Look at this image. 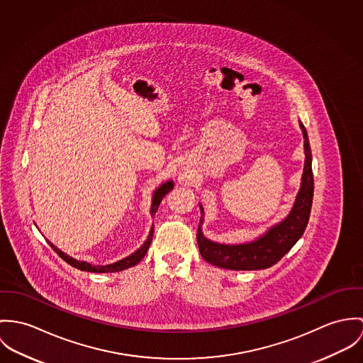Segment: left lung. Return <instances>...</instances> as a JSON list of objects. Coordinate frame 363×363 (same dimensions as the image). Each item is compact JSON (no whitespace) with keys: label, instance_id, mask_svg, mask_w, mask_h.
<instances>
[{"label":"left lung","instance_id":"1","mask_svg":"<svg viewBox=\"0 0 363 363\" xmlns=\"http://www.w3.org/2000/svg\"><path fill=\"white\" fill-rule=\"evenodd\" d=\"M305 138V168L302 175V185L296 196L295 204L289 216L279 225L267 231L262 238L242 245H220L208 241L201 234L203 207L198 228V245L201 257L210 264L228 270H260L276 264L282 256L303 235L309 221L312 201H313V171H312V152L308 132L301 122Z\"/></svg>","mask_w":363,"mask_h":363}]
</instances>
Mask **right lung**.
<instances>
[{"mask_svg":"<svg viewBox=\"0 0 363 363\" xmlns=\"http://www.w3.org/2000/svg\"><path fill=\"white\" fill-rule=\"evenodd\" d=\"M172 188H174V184L169 181V182L162 184V186L155 192L153 204H152V210H150L152 216H155V213L157 211V208H159V206H160V203H162V198H164ZM153 227H155V225H153ZM153 233H155V228H152L147 241L145 242L143 246H142L140 249H138L133 255H130V256L122 259V260L117 262V263L108 264V266H91V264H89V263H86V262H78V260L69 257L67 253L61 252V250H60L58 247H55L51 242H48V243H50V246L54 249V252H55L61 259H64L68 264H71L72 267H77V269L83 270V272H91V273H114V272H121V270L129 269V267H132V266H136V264L143 259V256H145V255L147 253V250H149L150 242H152V238H153Z\"/></svg>","mask_w":363,"mask_h":363,"instance_id":"obj_1","label":"right lung"}]
</instances>
